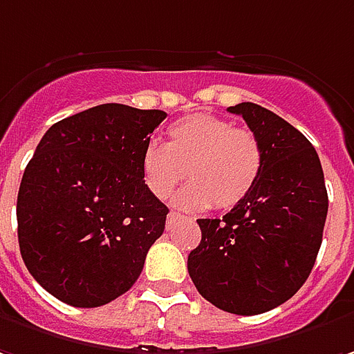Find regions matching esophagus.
I'll return each mask as SVG.
<instances>
[{
	"mask_svg": "<svg viewBox=\"0 0 354 354\" xmlns=\"http://www.w3.org/2000/svg\"><path fill=\"white\" fill-rule=\"evenodd\" d=\"M180 219H184V217H182L180 214H176V212H170V214H168V217H166V229H172V227L176 225Z\"/></svg>",
	"mask_w": 354,
	"mask_h": 354,
	"instance_id": "1",
	"label": "esophagus"
}]
</instances>
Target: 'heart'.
I'll use <instances>...</instances> for the list:
<instances>
[{
	"label": "heart",
	"instance_id": "1",
	"mask_svg": "<svg viewBox=\"0 0 354 354\" xmlns=\"http://www.w3.org/2000/svg\"><path fill=\"white\" fill-rule=\"evenodd\" d=\"M168 145L151 140L140 154V178L165 200L188 176L174 203L184 209H231L249 196L262 172V145L249 129L223 117L192 113L168 129Z\"/></svg>",
	"mask_w": 354,
	"mask_h": 354
}]
</instances>
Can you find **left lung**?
<instances>
[{
    "mask_svg": "<svg viewBox=\"0 0 354 354\" xmlns=\"http://www.w3.org/2000/svg\"><path fill=\"white\" fill-rule=\"evenodd\" d=\"M241 115L262 145V172L223 219H198L201 241L188 257L198 292L215 308L257 315L290 299L308 280L322 247L327 189L311 142L282 117L257 104Z\"/></svg>",
    "mask_w": 354,
    "mask_h": 354,
    "instance_id": "left-lung-1",
    "label": "left lung"
}]
</instances>
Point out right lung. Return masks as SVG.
I'll return each instance as SVG.
<instances>
[{
  "mask_svg": "<svg viewBox=\"0 0 354 354\" xmlns=\"http://www.w3.org/2000/svg\"><path fill=\"white\" fill-rule=\"evenodd\" d=\"M166 113L104 104L55 123L17 196L21 257L32 278L74 308L119 298L162 235L166 207L140 178V154Z\"/></svg>",
  "mask_w": 354,
  "mask_h": 354,
  "instance_id": "right-lung-1",
  "label": "right lung"
}]
</instances>
